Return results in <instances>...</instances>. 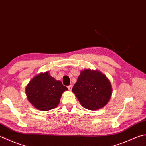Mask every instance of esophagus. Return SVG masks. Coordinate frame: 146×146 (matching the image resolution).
Listing matches in <instances>:
<instances>
[{"label":"esophagus","mask_w":146,"mask_h":146,"mask_svg":"<svg viewBox=\"0 0 146 146\" xmlns=\"http://www.w3.org/2000/svg\"><path fill=\"white\" fill-rule=\"evenodd\" d=\"M72 87H73V85H70L69 86H68V89H69L70 90H71V89H72Z\"/></svg>","instance_id":"esophagus-1"}]
</instances>
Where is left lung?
Wrapping results in <instances>:
<instances>
[{
  "label": "left lung",
  "mask_w": 146,
  "mask_h": 146,
  "mask_svg": "<svg viewBox=\"0 0 146 146\" xmlns=\"http://www.w3.org/2000/svg\"><path fill=\"white\" fill-rule=\"evenodd\" d=\"M72 91L83 107L97 110L110 101L112 87L109 80L101 72L85 70L78 76Z\"/></svg>",
  "instance_id": "obj_1"
}]
</instances>
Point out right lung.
<instances>
[{
  "label": "right lung",
  "mask_w": 146,
  "mask_h": 146,
  "mask_svg": "<svg viewBox=\"0 0 146 146\" xmlns=\"http://www.w3.org/2000/svg\"><path fill=\"white\" fill-rule=\"evenodd\" d=\"M67 90L61 82L45 72L31 80L26 87V93L28 101L36 109L48 111L58 106L62 92Z\"/></svg>",
  "instance_id": "add662e5"
}]
</instances>
